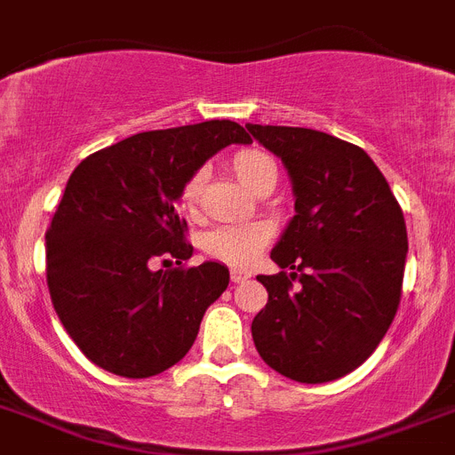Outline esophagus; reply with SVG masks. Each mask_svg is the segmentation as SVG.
Masks as SVG:
<instances>
[{
  "instance_id": "esophagus-1",
  "label": "esophagus",
  "mask_w": 455,
  "mask_h": 455,
  "mask_svg": "<svg viewBox=\"0 0 455 455\" xmlns=\"http://www.w3.org/2000/svg\"><path fill=\"white\" fill-rule=\"evenodd\" d=\"M230 278H232V283H243V281H248V278H251V274H248L246 269H232Z\"/></svg>"
}]
</instances>
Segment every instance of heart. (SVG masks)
Here are the masks:
<instances>
[{"label": "heart", "mask_w": 455, "mask_h": 455, "mask_svg": "<svg viewBox=\"0 0 455 455\" xmlns=\"http://www.w3.org/2000/svg\"><path fill=\"white\" fill-rule=\"evenodd\" d=\"M230 168L236 174V180L248 186L251 190L258 193L265 186L275 184V163L269 154L259 149H242L236 151L230 158ZM204 180L207 172L204 170H196L186 177L180 190L181 207L196 209L200 204L202 188H204ZM274 228L267 220H251V223L242 225H223L216 230L209 232L202 239V248L204 253L213 259L228 262L232 267L251 265L262 248L271 242Z\"/></svg>", "instance_id": "b5f03b06"}]
</instances>
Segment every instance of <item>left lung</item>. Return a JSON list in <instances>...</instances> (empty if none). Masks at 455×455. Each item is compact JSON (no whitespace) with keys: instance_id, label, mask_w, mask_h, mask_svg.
<instances>
[{"instance_id":"8db88e82","label":"left lung","mask_w":455,"mask_h":455,"mask_svg":"<svg viewBox=\"0 0 455 455\" xmlns=\"http://www.w3.org/2000/svg\"><path fill=\"white\" fill-rule=\"evenodd\" d=\"M246 128L283 161L297 212L271 251L281 271L258 275L269 301L251 324L255 347L285 378L331 382L359 368L394 322L403 209L361 147L313 128Z\"/></svg>"}]
</instances>
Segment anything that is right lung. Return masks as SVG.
Segmentation results:
<instances>
[{"label":"right lung","instance_id":"right-lung-1","mask_svg":"<svg viewBox=\"0 0 455 455\" xmlns=\"http://www.w3.org/2000/svg\"><path fill=\"white\" fill-rule=\"evenodd\" d=\"M235 142L253 140L212 119L131 135L73 170L45 232V274L66 333L103 371L131 379L168 371L225 292L230 271L219 262L156 271L154 259L193 255L174 202L190 172Z\"/></svg>","mask_w":455,"mask_h":455}]
</instances>
